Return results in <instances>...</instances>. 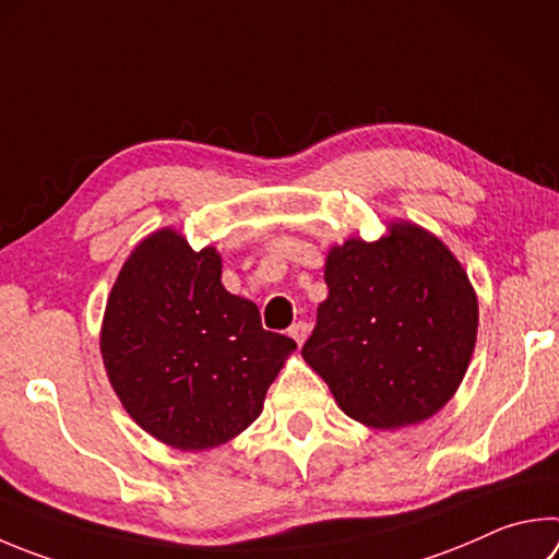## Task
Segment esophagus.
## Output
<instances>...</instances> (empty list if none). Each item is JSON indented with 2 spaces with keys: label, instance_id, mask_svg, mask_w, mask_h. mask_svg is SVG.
Masks as SVG:
<instances>
[{
  "label": "esophagus",
  "instance_id": "obj_1",
  "mask_svg": "<svg viewBox=\"0 0 559 559\" xmlns=\"http://www.w3.org/2000/svg\"><path fill=\"white\" fill-rule=\"evenodd\" d=\"M308 332H310V328H308V322H293L290 324V330H288V334H290V337L293 340H296L298 344H302V342H306V337H308Z\"/></svg>",
  "mask_w": 559,
  "mask_h": 559
}]
</instances>
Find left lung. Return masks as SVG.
I'll return each instance as SVG.
<instances>
[{
  "instance_id": "left-lung-1",
  "label": "left lung",
  "mask_w": 559,
  "mask_h": 559,
  "mask_svg": "<svg viewBox=\"0 0 559 559\" xmlns=\"http://www.w3.org/2000/svg\"><path fill=\"white\" fill-rule=\"evenodd\" d=\"M328 300L302 347L349 418L399 430L428 420L466 373L479 302L462 263L428 229L391 222L324 261Z\"/></svg>"
}]
</instances>
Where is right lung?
Listing matches in <instances>:
<instances>
[{"label": "right lung", "mask_w": 559, "mask_h": 559, "mask_svg": "<svg viewBox=\"0 0 559 559\" xmlns=\"http://www.w3.org/2000/svg\"><path fill=\"white\" fill-rule=\"evenodd\" d=\"M111 389L141 430L176 450H210L259 418L296 342L222 286L215 247L158 229L111 286L103 332Z\"/></svg>", "instance_id": "obj_1"}]
</instances>
